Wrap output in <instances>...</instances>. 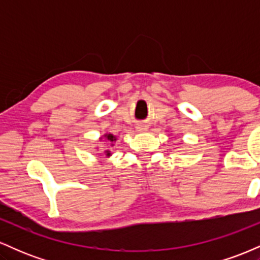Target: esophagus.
Instances as JSON below:
<instances>
[{"instance_id":"esophagus-1","label":"esophagus","mask_w":260,"mask_h":260,"mask_svg":"<svg viewBox=\"0 0 260 260\" xmlns=\"http://www.w3.org/2000/svg\"><path fill=\"white\" fill-rule=\"evenodd\" d=\"M147 126H145V124H138V126H137V131H138V132H143V131H147Z\"/></svg>"}]
</instances>
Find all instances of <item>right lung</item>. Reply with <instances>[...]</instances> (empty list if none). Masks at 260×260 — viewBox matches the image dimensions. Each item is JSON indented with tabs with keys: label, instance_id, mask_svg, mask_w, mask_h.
Masks as SVG:
<instances>
[{
	"label": "right lung",
	"instance_id": "add662e5",
	"mask_svg": "<svg viewBox=\"0 0 260 260\" xmlns=\"http://www.w3.org/2000/svg\"><path fill=\"white\" fill-rule=\"evenodd\" d=\"M104 137H105V139L107 140V142H110V143H113L116 140V137L113 136V134H111V133H106ZM104 153H105L106 156H110V155H111V153H110L109 150H104Z\"/></svg>",
	"mask_w": 260,
	"mask_h": 260
}]
</instances>
